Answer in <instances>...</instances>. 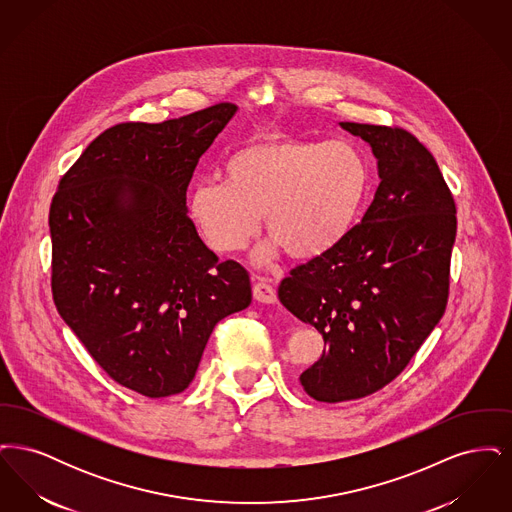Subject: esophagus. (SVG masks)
<instances>
[{"mask_svg":"<svg viewBox=\"0 0 512 512\" xmlns=\"http://www.w3.org/2000/svg\"><path fill=\"white\" fill-rule=\"evenodd\" d=\"M253 297L261 303H276V290L265 278H257L253 284Z\"/></svg>","mask_w":512,"mask_h":512,"instance_id":"obj_1","label":"esophagus"}]
</instances>
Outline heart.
I'll use <instances>...</instances> for the list:
<instances>
[{"mask_svg":"<svg viewBox=\"0 0 512 512\" xmlns=\"http://www.w3.org/2000/svg\"><path fill=\"white\" fill-rule=\"evenodd\" d=\"M222 180L195 184L188 209L220 253L242 251L265 215L268 251L295 259L324 255L345 240L363 213L370 169L347 140L263 138L228 153Z\"/></svg>","mask_w":512,"mask_h":512,"instance_id":"heart-1","label":"heart"}]
</instances>
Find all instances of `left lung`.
Instances as JSON below:
<instances>
[{
  "instance_id": "1",
  "label": "left lung",
  "mask_w": 512,
  "mask_h": 512,
  "mask_svg": "<svg viewBox=\"0 0 512 512\" xmlns=\"http://www.w3.org/2000/svg\"><path fill=\"white\" fill-rule=\"evenodd\" d=\"M378 159L380 186L334 249L290 270L282 305L324 338L299 382L322 403L361 399L395 380L443 317L457 207L434 155L399 126L340 122Z\"/></svg>"
}]
</instances>
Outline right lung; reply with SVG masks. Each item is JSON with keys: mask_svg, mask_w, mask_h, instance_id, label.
Returning a JSON list of instances; mask_svg holds the SVG:
<instances>
[{"mask_svg": "<svg viewBox=\"0 0 512 512\" xmlns=\"http://www.w3.org/2000/svg\"><path fill=\"white\" fill-rule=\"evenodd\" d=\"M234 113L115 124L51 199L55 307L109 378L151 399L186 390L217 322L251 303L249 272L220 263L186 213L197 161Z\"/></svg>", "mask_w": 512, "mask_h": 512, "instance_id": "add662e5", "label": "right lung"}]
</instances>
